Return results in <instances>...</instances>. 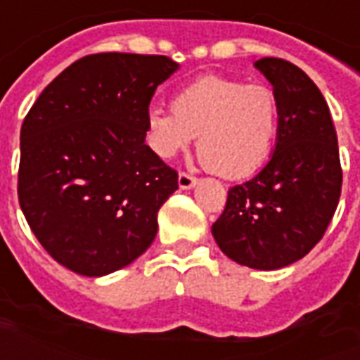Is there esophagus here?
Masks as SVG:
<instances>
[{
    "label": "esophagus",
    "mask_w": 360,
    "mask_h": 360,
    "mask_svg": "<svg viewBox=\"0 0 360 360\" xmlns=\"http://www.w3.org/2000/svg\"><path fill=\"white\" fill-rule=\"evenodd\" d=\"M178 186H180V190H191V188L198 186V178L190 176V174H186V172H180V174H178Z\"/></svg>",
    "instance_id": "34e87169"
}]
</instances>
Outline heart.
<instances>
[{
    "mask_svg": "<svg viewBox=\"0 0 360 360\" xmlns=\"http://www.w3.org/2000/svg\"><path fill=\"white\" fill-rule=\"evenodd\" d=\"M148 138L161 159H172L198 138L207 169L228 180L253 174L269 159L278 126L276 94L263 84L203 76L172 97V112H148Z\"/></svg>",
    "mask_w": 360,
    "mask_h": 360,
    "instance_id": "obj_1",
    "label": "heart"
}]
</instances>
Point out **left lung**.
I'll return each mask as SVG.
<instances>
[{
	"label": "left lung",
	"instance_id": "1",
	"mask_svg": "<svg viewBox=\"0 0 360 360\" xmlns=\"http://www.w3.org/2000/svg\"><path fill=\"white\" fill-rule=\"evenodd\" d=\"M255 69L272 84L280 126L269 162L228 190L212 224L220 251L238 264L278 270L311 251L326 232L342 193L334 122L316 84L290 61L264 57Z\"/></svg>",
	"mask_w": 360,
	"mask_h": 360
}]
</instances>
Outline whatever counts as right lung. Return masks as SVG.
Wrapping results in <instances>:
<instances>
[{"label": "right lung", "mask_w": 360, "mask_h": 360, "mask_svg": "<svg viewBox=\"0 0 360 360\" xmlns=\"http://www.w3.org/2000/svg\"><path fill=\"white\" fill-rule=\"evenodd\" d=\"M178 69L162 55H88L26 115L18 203L44 249L76 274L117 272L153 243L178 174L146 146V120Z\"/></svg>", "instance_id": "1"}]
</instances>
